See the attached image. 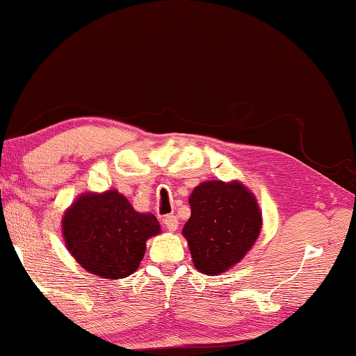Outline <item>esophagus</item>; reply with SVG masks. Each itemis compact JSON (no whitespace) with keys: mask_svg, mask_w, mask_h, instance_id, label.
<instances>
[{"mask_svg":"<svg viewBox=\"0 0 356 356\" xmlns=\"http://www.w3.org/2000/svg\"><path fill=\"white\" fill-rule=\"evenodd\" d=\"M163 225H165V228L168 231H177L178 228V218L175 215H165V218H163Z\"/></svg>","mask_w":356,"mask_h":356,"instance_id":"34e87169","label":"esophagus"}]
</instances>
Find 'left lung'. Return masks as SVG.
I'll return each instance as SVG.
<instances>
[{
  "mask_svg": "<svg viewBox=\"0 0 356 356\" xmlns=\"http://www.w3.org/2000/svg\"><path fill=\"white\" fill-rule=\"evenodd\" d=\"M191 218L183 228L194 266L216 276L244 259L259 238L261 210L239 181H204L189 195Z\"/></svg>",
  "mask_w": 356,
  "mask_h": 356,
  "instance_id": "1",
  "label": "left lung"
}]
</instances>
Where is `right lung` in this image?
Returning a JSON list of instances; mask_svg holds the SVG:
<instances>
[{
  "label": "right lung",
  "mask_w": 356,
  "mask_h": 356,
  "mask_svg": "<svg viewBox=\"0 0 356 356\" xmlns=\"http://www.w3.org/2000/svg\"><path fill=\"white\" fill-rule=\"evenodd\" d=\"M161 233L152 213H140L115 189L81 194L63 216L72 257L91 275L122 280L140 266L146 241Z\"/></svg>",
  "instance_id": "add662e5"
}]
</instances>
